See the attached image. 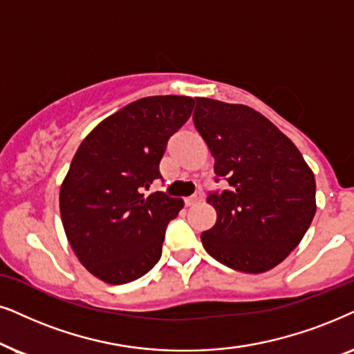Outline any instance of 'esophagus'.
I'll use <instances>...</instances> for the list:
<instances>
[{
	"mask_svg": "<svg viewBox=\"0 0 354 354\" xmlns=\"http://www.w3.org/2000/svg\"><path fill=\"white\" fill-rule=\"evenodd\" d=\"M202 199H204L202 192H196L194 196H191V197H187V199H185V204H186V207H189V205L197 204V202H201Z\"/></svg>",
	"mask_w": 354,
	"mask_h": 354,
	"instance_id": "34e87169",
	"label": "esophagus"
}]
</instances>
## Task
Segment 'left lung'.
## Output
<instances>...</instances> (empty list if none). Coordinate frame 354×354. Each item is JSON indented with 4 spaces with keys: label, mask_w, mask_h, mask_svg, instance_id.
I'll list each match as a JSON object with an SVG mask.
<instances>
[{
    "label": "left lung",
    "mask_w": 354,
    "mask_h": 354,
    "mask_svg": "<svg viewBox=\"0 0 354 354\" xmlns=\"http://www.w3.org/2000/svg\"><path fill=\"white\" fill-rule=\"evenodd\" d=\"M192 121L215 158V174L232 186L207 197L216 221L201 234L205 251L234 270H270L298 246L314 218L313 169L251 106L197 97Z\"/></svg>",
    "instance_id": "obj_1"
}]
</instances>
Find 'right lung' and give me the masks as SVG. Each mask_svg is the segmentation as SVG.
Returning <instances> with one entry per match:
<instances>
[{"label":"right lung","instance_id":"1","mask_svg":"<svg viewBox=\"0 0 354 354\" xmlns=\"http://www.w3.org/2000/svg\"><path fill=\"white\" fill-rule=\"evenodd\" d=\"M194 100H136L93 128L59 189V212L79 262L110 285L145 275L162 256L165 230L185 202L142 192L158 180L169 136L189 120Z\"/></svg>","mask_w":354,"mask_h":354}]
</instances>
